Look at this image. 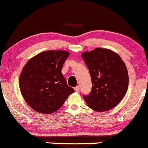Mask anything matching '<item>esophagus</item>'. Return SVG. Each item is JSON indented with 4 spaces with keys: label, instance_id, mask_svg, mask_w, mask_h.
Here are the masks:
<instances>
[{
    "label": "esophagus",
    "instance_id": "obj_1",
    "mask_svg": "<svg viewBox=\"0 0 148 148\" xmlns=\"http://www.w3.org/2000/svg\"><path fill=\"white\" fill-rule=\"evenodd\" d=\"M75 92H78L79 91H80V87H79V86H76L75 88Z\"/></svg>",
    "mask_w": 148,
    "mask_h": 148
}]
</instances>
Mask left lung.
<instances>
[{
  "mask_svg": "<svg viewBox=\"0 0 148 148\" xmlns=\"http://www.w3.org/2000/svg\"><path fill=\"white\" fill-rule=\"evenodd\" d=\"M92 80L90 93L83 96L88 106L105 112L118 106L126 94L129 77L119 55L107 48H96L81 54Z\"/></svg>",
  "mask_w": 148,
  "mask_h": 148,
  "instance_id": "1",
  "label": "left lung"
}]
</instances>
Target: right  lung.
I'll use <instances>...</instances> for the list:
<instances>
[{"mask_svg":"<svg viewBox=\"0 0 148 148\" xmlns=\"http://www.w3.org/2000/svg\"><path fill=\"white\" fill-rule=\"evenodd\" d=\"M70 53L65 51L41 52L23 68L19 87L24 100L39 113L51 114L60 109L75 92L67 85L61 70Z\"/></svg>","mask_w":148,"mask_h":148,"instance_id":"1","label":"right lung"}]
</instances>
